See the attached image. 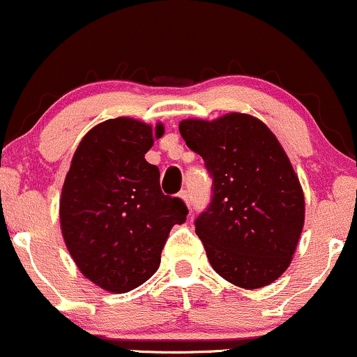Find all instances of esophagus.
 I'll return each instance as SVG.
<instances>
[{"label":"esophagus","instance_id":"1","mask_svg":"<svg viewBox=\"0 0 357 357\" xmlns=\"http://www.w3.org/2000/svg\"><path fill=\"white\" fill-rule=\"evenodd\" d=\"M178 197L182 199V201L185 202V204L189 206V208H190V197H189V192H187V190H182V192L178 194Z\"/></svg>","mask_w":357,"mask_h":357}]
</instances>
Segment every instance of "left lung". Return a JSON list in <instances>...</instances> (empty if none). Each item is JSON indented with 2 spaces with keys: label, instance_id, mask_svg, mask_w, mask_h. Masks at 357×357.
<instances>
[{
  "label": "left lung",
  "instance_id": "8db88e82",
  "mask_svg": "<svg viewBox=\"0 0 357 357\" xmlns=\"http://www.w3.org/2000/svg\"><path fill=\"white\" fill-rule=\"evenodd\" d=\"M178 129L213 177V199L194 223L209 264L243 289L269 286L289 267L305 225V195L286 151L248 114L185 119Z\"/></svg>",
  "mask_w": 357,
  "mask_h": 357
}]
</instances>
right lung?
<instances>
[{
    "instance_id": "1",
    "label": "right lung",
    "mask_w": 357,
    "mask_h": 357,
    "mask_svg": "<svg viewBox=\"0 0 357 357\" xmlns=\"http://www.w3.org/2000/svg\"><path fill=\"white\" fill-rule=\"evenodd\" d=\"M162 136V124L100 122L76 148L64 180V243L82 274L110 293H128L155 274L172 226L189 213L182 199L162 192L158 167L144 160Z\"/></svg>"
}]
</instances>
